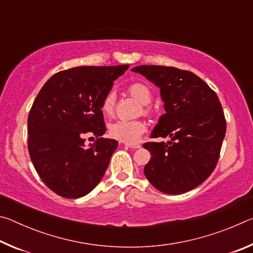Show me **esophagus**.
<instances>
[{
    "label": "esophagus",
    "instance_id": "34e87169",
    "mask_svg": "<svg viewBox=\"0 0 253 253\" xmlns=\"http://www.w3.org/2000/svg\"><path fill=\"white\" fill-rule=\"evenodd\" d=\"M124 145H125L126 147L134 148V149H136V148H139V147H140V145H139V144H124Z\"/></svg>",
    "mask_w": 253,
    "mask_h": 253
}]
</instances>
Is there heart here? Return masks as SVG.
<instances>
[{
    "label": "heart",
    "instance_id": "heart-1",
    "mask_svg": "<svg viewBox=\"0 0 253 253\" xmlns=\"http://www.w3.org/2000/svg\"><path fill=\"white\" fill-rule=\"evenodd\" d=\"M127 92L142 104L144 115L152 113V108L148 104L152 101L153 95L147 84L136 81L128 85ZM116 93L114 91H108L102 98L100 109L105 116H113L116 109ZM145 131H146V125L142 121H117L109 126V136L111 138L126 144L136 143Z\"/></svg>",
    "mask_w": 253,
    "mask_h": 253
}]
</instances>
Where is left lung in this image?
<instances>
[{"mask_svg": "<svg viewBox=\"0 0 253 253\" xmlns=\"http://www.w3.org/2000/svg\"><path fill=\"white\" fill-rule=\"evenodd\" d=\"M161 88L166 114L160 118L152 138L170 137L169 144L147 142L152 154L144 174L166 194H183L203 183L215 169L226 122L221 102L193 72L175 67L132 68Z\"/></svg>", "mask_w": 253, "mask_h": 253, "instance_id": "1", "label": "left lung"}]
</instances>
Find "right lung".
<instances>
[{"label":"right lung","mask_w":253,"mask_h":253,"mask_svg":"<svg viewBox=\"0 0 253 253\" xmlns=\"http://www.w3.org/2000/svg\"><path fill=\"white\" fill-rule=\"evenodd\" d=\"M128 65L59 71L38 93L28 117V148L46 186L66 199L88 194L104 176L117 140L106 132L102 98ZM97 139L90 148L85 139Z\"/></svg>","instance_id":"right-lung-1"}]
</instances>
